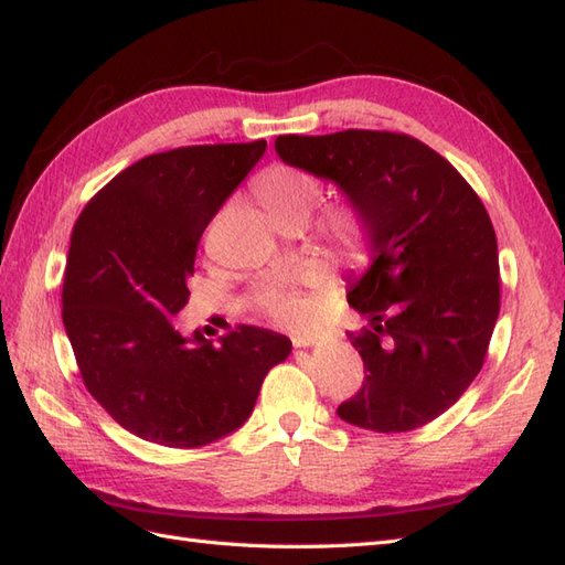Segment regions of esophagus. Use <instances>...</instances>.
<instances>
[{
    "instance_id": "1",
    "label": "esophagus",
    "mask_w": 565,
    "mask_h": 565,
    "mask_svg": "<svg viewBox=\"0 0 565 565\" xmlns=\"http://www.w3.org/2000/svg\"><path fill=\"white\" fill-rule=\"evenodd\" d=\"M318 334H298V337H294V347L296 349H306V347H312V344H318Z\"/></svg>"
}]
</instances>
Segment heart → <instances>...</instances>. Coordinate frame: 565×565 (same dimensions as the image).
Returning <instances> with one entry per match:
<instances>
[{"instance_id": "heart-1", "label": "heart", "mask_w": 565, "mask_h": 565, "mask_svg": "<svg viewBox=\"0 0 565 565\" xmlns=\"http://www.w3.org/2000/svg\"><path fill=\"white\" fill-rule=\"evenodd\" d=\"M257 200L265 204L279 226H296L308 221L322 200V182L306 170L288 163H269L253 180ZM315 233L327 253L337 257H361L371 245V218L356 202H334L315 223ZM303 277H267L253 286V300L259 310L284 322H303L310 312Z\"/></svg>"}]
</instances>
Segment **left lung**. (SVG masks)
Listing matches in <instances>:
<instances>
[{"mask_svg":"<svg viewBox=\"0 0 565 565\" xmlns=\"http://www.w3.org/2000/svg\"><path fill=\"white\" fill-rule=\"evenodd\" d=\"M274 147L288 166L337 182L371 218L373 265L347 294L369 318L349 332L365 377L337 414L377 433L430 424L479 375L501 310L483 202L448 159L402 132L281 135Z\"/></svg>","mask_w":565,"mask_h":565,"instance_id":"1","label":"left lung"}]
</instances>
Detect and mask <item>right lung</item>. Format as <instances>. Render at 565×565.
<instances>
[{
	"instance_id": "add662e5",
	"label": "right lung",
	"mask_w": 565,
	"mask_h": 565,
	"mask_svg": "<svg viewBox=\"0 0 565 565\" xmlns=\"http://www.w3.org/2000/svg\"><path fill=\"white\" fill-rule=\"evenodd\" d=\"M265 149L257 139L151 153L90 196L74 223L64 330L86 390L143 440L202 448L228 436L291 353V339L262 327L241 324L212 344L173 324L204 228Z\"/></svg>"
}]
</instances>
